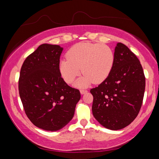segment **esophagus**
I'll list each match as a JSON object with an SVG mask.
<instances>
[{"label": "esophagus", "instance_id": "34e87169", "mask_svg": "<svg viewBox=\"0 0 159 159\" xmlns=\"http://www.w3.org/2000/svg\"><path fill=\"white\" fill-rule=\"evenodd\" d=\"M80 94H81V95H84V94L88 93V91L86 90H80Z\"/></svg>", "mask_w": 159, "mask_h": 159}]
</instances>
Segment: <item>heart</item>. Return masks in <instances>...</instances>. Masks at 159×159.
I'll return each mask as SVG.
<instances>
[{
  "label": "heart",
  "mask_w": 159,
  "mask_h": 159,
  "mask_svg": "<svg viewBox=\"0 0 159 159\" xmlns=\"http://www.w3.org/2000/svg\"><path fill=\"white\" fill-rule=\"evenodd\" d=\"M66 57L60 61V74L66 83H71L81 68L83 75L76 82L77 87L103 82L111 72L114 61V52L109 46L89 42L74 45L67 52Z\"/></svg>",
  "instance_id": "1"
}]
</instances>
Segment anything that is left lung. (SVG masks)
<instances>
[{
    "mask_svg": "<svg viewBox=\"0 0 159 159\" xmlns=\"http://www.w3.org/2000/svg\"><path fill=\"white\" fill-rule=\"evenodd\" d=\"M144 90L145 76L140 61L126 45L118 43L108 77L90 90L94 117L110 130L124 128L138 115Z\"/></svg>",
    "mask_w": 159,
    "mask_h": 159,
    "instance_id": "obj_1",
    "label": "left lung"
}]
</instances>
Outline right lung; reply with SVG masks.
<instances>
[{
    "instance_id": "obj_1",
    "label": "right lung",
    "mask_w": 159,
    "mask_h": 159,
    "mask_svg": "<svg viewBox=\"0 0 159 159\" xmlns=\"http://www.w3.org/2000/svg\"><path fill=\"white\" fill-rule=\"evenodd\" d=\"M62 50L60 45L42 44L21 68L19 93L24 109L31 123L44 130L57 131L68 124L80 99L79 90L61 77Z\"/></svg>"
}]
</instances>
